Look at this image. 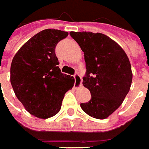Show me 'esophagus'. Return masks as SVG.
Wrapping results in <instances>:
<instances>
[{
    "label": "esophagus",
    "mask_w": 149,
    "mask_h": 149,
    "mask_svg": "<svg viewBox=\"0 0 149 149\" xmlns=\"http://www.w3.org/2000/svg\"><path fill=\"white\" fill-rule=\"evenodd\" d=\"M74 88H79L80 86H82V79L78 74L74 75Z\"/></svg>",
    "instance_id": "34e87169"
}]
</instances>
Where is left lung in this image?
<instances>
[{
    "label": "left lung",
    "mask_w": 149,
    "mask_h": 149,
    "mask_svg": "<svg viewBox=\"0 0 149 149\" xmlns=\"http://www.w3.org/2000/svg\"><path fill=\"white\" fill-rule=\"evenodd\" d=\"M84 53L86 77L83 86L91 99L80 106L90 116L104 120L122 104L130 90L132 71L123 48L105 34L70 32Z\"/></svg>",
    "instance_id": "obj_1"
}]
</instances>
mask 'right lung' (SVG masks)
<instances>
[{"label":"right lung","instance_id":"obj_1","mask_svg":"<svg viewBox=\"0 0 149 149\" xmlns=\"http://www.w3.org/2000/svg\"><path fill=\"white\" fill-rule=\"evenodd\" d=\"M68 33L44 29L18 49L10 67V83L19 101L29 113L48 119L59 112L64 95L74 79L61 73L54 49Z\"/></svg>","mask_w":149,"mask_h":149}]
</instances>
